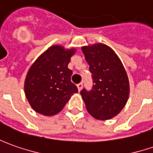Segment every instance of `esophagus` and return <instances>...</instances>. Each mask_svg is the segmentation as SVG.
I'll return each instance as SVG.
<instances>
[{
    "label": "esophagus",
    "instance_id": "1",
    "mask_svg": "<svg viewBox=\"0 0 153 153\" xmlns=\"http://www.w3.org/2000/svg\"><path fill=\"white\" fill-rule=\"evenodd\" d=\"M77 87H78L79 91H81V89L83 88V83H79V84H78V85H77Z\"/></svg>",
    "mask_w": 153,
    "mask_h": 153
}]
</instances>
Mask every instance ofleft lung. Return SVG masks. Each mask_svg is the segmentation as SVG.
<instances>
[{
	"mask_svg": "<svg viewBox=\"0 0 153 153\" xmlns=\"http://www.w3.org/2000/svg\"><path fill=\"white\" fill-rule=\"evenodd\" d=\"M81 49L92 74V89L80 91L87 111L97 119H112L121 112L129 98L126 71L119 56L108 45L98 43Z\"/></svg>",
	"mask_w": 153,
	"mask_h": 153,
	"instance_id": "left-lung-1",
	"label": "left lung"
}]
</instances>
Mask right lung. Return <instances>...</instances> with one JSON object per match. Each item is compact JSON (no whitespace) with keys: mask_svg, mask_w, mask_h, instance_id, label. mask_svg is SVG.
<instances>
[{"mask_svg":"<svg viewBox=\"0 0 153 153\" xmlns=\"http://www.w3.org/2000/svg\"><path fill=\"white\" fill-rule=\"evenodd\" d=\"M76 50L52 45L30 67L24 82L27 100L35 112L52 116L62 110L77 86L68 65Z\"/></svg>","mask_w":153,"mask_h":153,"instance_id":"obj_1","label":"right lung"}]
</instances>
